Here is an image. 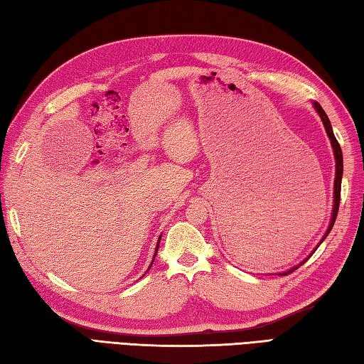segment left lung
Listing matches in <instances>:
<instances>
[{
	"mask_svg": "<svg viewBox=\"0 0 364 364\" xmlns=\"http://www.w3.org/2000/svg\"><path fill=\"white\" fill-rule=\"evenodd\" d=\"M313 107H314V110H316V114L321 117L322 124H324V127H326V132H327V135H328V140H330V144H332L333 156H335V182H333V207H332V218H330V223H328V228H327L326 233H324V235H322V238H321L319 243L316 245V247L313 249V252H311L309 257H306L305 260H302V262L299 263L297 266H294V268L288 269V271H285V272H280V276H287V274L293 272L294 269H297L299 266L304 264V263H305L306 260H309V258H310V257L314 254V250H316V249L319 247V245L322 243V241H324V240L327 238V235H328V233H330V230H332L333 224H335V220H336V215H338V208H340V196H341V179H343V152H341V148H340V143H338L336 136H335V134H333L332 123H330V119H328V117L326 115L324 109H322V107L319 106V102H313Z\"/></svg>",
	"mask_w": 364,
	"mask_h": 364,
	"instance_id": "8db88e82",
	"label": "left lung"
}]
</instances>
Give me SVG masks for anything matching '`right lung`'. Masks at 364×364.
<instances>
[{
	"label": "right lung",
	"mask_w": 364,
	"mask_h": 364,
	"mask_svg": "<svg viewBox=\"0 0 364 364\" xmlns=\"http://www.w3.org/2000/svg\"><path fill=\"white\" fill-rule=\"evenodd\" d=\"M160 238H161V235L159 237V241H157V247H156V252H154V257H152V262H151V264H149V268L152 266V263H154V258H156V254H157V249H159V245H160ZM149 271V269H148Z\"/></svg>",
	"instance_id": "1"
}]
</instances>
